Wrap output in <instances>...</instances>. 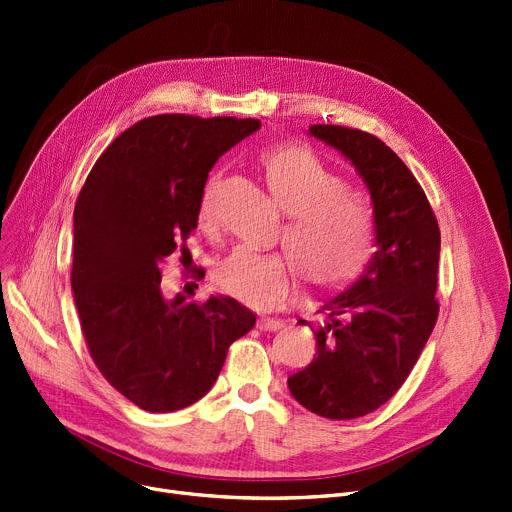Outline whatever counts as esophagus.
Masks as SVG:
<instances>
[{"label": "esophagus", "mask_w": 512, "mask_h": 512, "mask_svg": "<svg viewBox=\"0 0 512 512\" xmlns=\"http://www.w3.org/2000/svg\"><path fill=\"white\" fill-rule=\"evenodd\" d=\"M285 324H283V320H279V318H260L258 320V328L260 330H264V332H274V330H281Z\"/></svg>", "instance_id": "34e87169"}]
</instances>
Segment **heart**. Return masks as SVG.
I'll return each instance as SVG.
<instances>
[{
    "label": "heart",
    "instance_id": "heart-1",
    "mask_svg": "<svg viewBox=\"0 0 512 512\" xmlns=\"http://www.w3.org/2000/svg\"><path fill=\"white\" fill-rule=\"evenodd\" d=\"M268 188L279 207L291 215L285 248L309 283L336 287L367 266L375 250V217L365 199L344 188L311 149L295 143L270 147L260 155ZM219 174L201 190L199 221H217ZM213 281L217 289L252 309L281 305L295 287L293 264L281 254L235 248L223 258Z\"/></svg>",
    "mask_w": 512,
    "mask_h": 512
}]
</instances>
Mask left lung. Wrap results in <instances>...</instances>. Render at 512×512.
Returning a JSON list of instances; mask_svg holds the SVG:
<instances>
[{
    "instance_id": "left-lung-1",
    "label": "left lung",
    "mask_w": 512,
    "mask_h": 512,
    "mask_svg": "<svg viewBox=\"0 0 512 512\" xmlns=\"http://www.w3.org/2000/svg\"><path fill=\"white\" fill-rule=\"evenodd\" d=\"M309 135L340 151L365 180L375 254L361 277L320 309L316 355L287 385L309 412L352 420L402 387L437 324L441 231L422 186L381 139L338 125H311Z\"/></svg>"
}]
</instances>
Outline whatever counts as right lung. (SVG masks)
<instances>
[{
    "instance_id": "1",
    "label": "right lung",
    "mask_w": 512,
    "mask_h": 512,
    "mask_svg": "<svg viewBox=\"0 0 512 512\" xmlns=\"http://www.w3.org/2000/svg\"><path fill=\"white\" fill-rule=\"evenodd\" d=\"M258 129L233 116H149L104 149L77 196L71 289L84 338L106 381L141 410L201 400L229 344L256 324L231 297L166 299L160 264L176 250L186 258L211 168Z\"/></svg>"
}]
</instances>
